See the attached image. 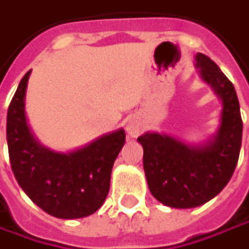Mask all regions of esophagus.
<instances>
[{
    "label": "esophagus",
    "mask_w": 249,
    "mask_h": 249,
    "mask_svg": "<svg viewBox=\"0 0 249 249\" xmlns=\"http://www.w3.org/2000/svg\"><path fill=\"white\" fill-rule=\"evenodd\" d=\"M142 131V125L137 118H131L126 123V132L131 138H137Z\"/></svg>",
    "instance_id": "1"
}]
</instances>
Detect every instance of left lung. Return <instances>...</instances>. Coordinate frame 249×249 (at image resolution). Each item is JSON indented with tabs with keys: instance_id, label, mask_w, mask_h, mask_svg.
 Masks as SVG:
<instances>
[{
	"instance_id": "1",
	"label": "left lung",
	"mask_w": 249,
	"mask_h": 249,
	"mask_svg": "<svg viewBox=\"0 0 249 249\" xmlns=\"http://www.w3.org/2000/svg\"><path fill=\"white\" fill-rule=\"evenodd\" d=\"M195 59L198 76L221 101L217 132L197 145L158 132L138 138L152 196L175 209L198 207L215 197L230 182L241 149L242 120L232 83L206 54Z\"/></svg>"
}]
</instances>
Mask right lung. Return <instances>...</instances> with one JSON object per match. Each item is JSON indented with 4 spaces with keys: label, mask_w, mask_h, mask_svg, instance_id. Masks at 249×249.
<instances>
[{
    "label": "right lung",
    "mask_w": 249,
    "mask_h": 249,
    "mask_svg": "<svg viewBox=\"0 0 249 249\" xmlns=\"http://www.w3.org/2000/svg\"><path fill=\"white\" fill-rule=\"evenodd\" d=\"M31 70L22 77L7 114V142L14 176L36 206L53 217L73 220L95 213L110 190L112 165L125 143L121 128L71 152L43 146L25 112Z\"/></svg>",
    "instance_id": "right-lung-1"
}]
</instances>
